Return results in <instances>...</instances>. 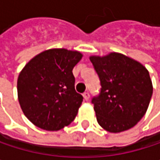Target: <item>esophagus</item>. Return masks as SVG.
<instances>
[{"label": "esophagus", "mask_w": 160, "mask_h": 160, "mask_svg": "<svg viewBox=\"0 0 160 160\" xmlns=\"http://www.w3.org/2000/svg\"><path fill=\"white\" fill-rule=\"evenodd\" d=\"M83 98L87 101V100H89V98H90V93L88 92H83Z\"/></svg>", "instance_id": "34e87169"}]
</instances>
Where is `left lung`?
Masks as SVG:
<instances>
[{
    "label": "left lung",
    "mask_w": 160,
    "mask_h": 160,
    "mask_svg": "<svg viewBox=\"0 0 160 160\" xmlns=\"http://www.w3.org/2000/svg\"><path fill=\"white\" fill-rule=\"evenodd\" d=\"M101 81V93L92 99L98 124L117 133L134 127L148 108L153 84L146 68L135 59L112 52L91 55Z\"/></svg>",
    "instance_id": "8db88e82"
}]
</instances>
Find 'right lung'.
<instances>
[{
  "instance_id": "add662e5",
  "label": "right lung",
  "mask_w": 160,
  "mask_h": 160,
  "mask_svg": "<svg viewBox=\"0 0 160 160\" xmlns=\"http://www.w3.org/2000/svg\"><path fill=\"white\" fill-rule=\"evenodd\" d=\"M82 56L75 50L49 49L35 55L20 71L18 102L35 126L53 132L74 120L83 97L75 91L72 70Z\"/></svg>"
}]
</instances>
